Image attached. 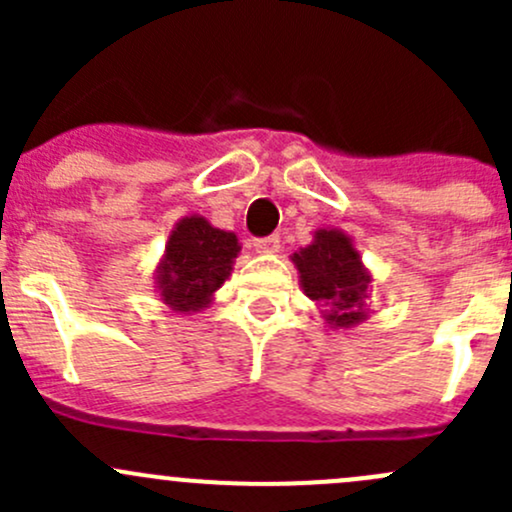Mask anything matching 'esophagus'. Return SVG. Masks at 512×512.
Listing matches in <instances>:
<instances>
[{
  "label": "esophagus",
  "instance_id": "obj_1",
  "mask_svg": "<svg viewBox=\"0 0 512 512\" xmlns=\"http://www.w3.org/2000/svg\"><path fill=\"white\" fill-rule=\"evenodd\" d=\"M252 250L262 252V255H272V252L280 250V235L260 237V240H252Z\"/></svg>",
  "mask_w": 512,
  "mask_h": 512
}]
</instances>
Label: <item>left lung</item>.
Listing matches in <instances>:
<instances>
[{"label":"left lung","mask_w":512,"mask_h":512,"mask_svg":"<svg viewBox=\"0 0 512 512\" xmlns=\"http://www.w3.org/2000/svg\"><path fill=\"white\" fill-rule=\"evenodd\" d=\"M289 260L297 267L302 292L322 307L329 329H352L369 319L374 277L361 262L352 235L339 227H319L312 242Z\"/></svg>","instance_id":"left-lung-1"}]
</instances>
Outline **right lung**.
I'll use <instances>...</instances> for the list:
<instances>
[{"label": "right lung", "instance_id": "1", "mask_svg": "<svg viewBox=\"0 0 512 512\" xmlns=\"http://www.w3.org/2000/svg\"><path fill=\"white\" fill-rule=\"evenodd\" d=\"M240 250L235 232L210 225L203 215L180 218L153 277L160 302L178 314L208 309L215 292L230 280Z\"/></svg>", "mask_w": 512, "mask_h": 512}]
</instances>
